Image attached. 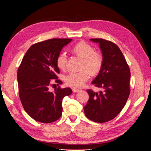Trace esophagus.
Returning <instances> with one entry per match:
<instances>
[{"mask_svg":"<svg viewBox=\"0 0 151 151\" xmlns=\"http://www.w3.org/2000/svg\"><path fill=\"white\" fill-rule=\"evenodd\" d=\"M81 91V90L78 89V88H73V91L74 93H77V92H78V91Z\"/></svg>","mask_w":151,"mask_h":151,"instance_id":"34e87169","label":"esophagus"}]
</instances>
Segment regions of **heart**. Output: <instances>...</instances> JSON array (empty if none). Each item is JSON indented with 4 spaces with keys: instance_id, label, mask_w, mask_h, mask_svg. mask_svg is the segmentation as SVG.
Segmentation results:
<instances>
[{
    "instance_id": "1",
    "label": "heart",
    "mask_w": 151,
    "mask_h": 151,
    "mask_svg": "<svg viewBox=\"0 0 151 151\" xmlns=\"http://www.w3.org/2000/svg\"><path fill=\"white\" fill-rule=\"evenodd\" d=\"M72 51L82 59L81 69L76 73H69L64 76L66 84L71 87H81L89 79L90 73L93 75L98 74L103 65V56L101 52L94 50L93 47L87 42H79L72 48ZM67 55L64 52H61L56 58V65L60 70L66 67Z\"/></svg>"
}]
</instances>
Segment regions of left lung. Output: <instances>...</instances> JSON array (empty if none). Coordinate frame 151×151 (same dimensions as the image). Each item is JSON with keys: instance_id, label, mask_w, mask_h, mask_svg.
<instances>
[{"instance_id": "left-lung-1", "label": "left lung", "mask_w": 151, "mask_h": 151, "mask_svg": "<svg viewBox=\"0 0 151 151\" xmlns=\"http://www.w3.org/2000/svg\"><path fill=\"white\" fill-rule=\"evenodd\" d=\"M90 40L99 43L104 60L101 70L91 83L103 91L88 90L89 99L84 111L86 116L93 122H107L120 113L128 99L130 70L116 44L103 38Z\"/></svg>"}]
</instances>
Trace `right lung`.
<instances>
[{
  "label": "right lung",
  "mask_w": 151,
  "mask_h": 151,
  "mask_svg": "<svg viewBox=\"0 0 151 151\" xmlns=\"http://www.w3.org/2000/svg\"><path fill=\"white\" fill-rule=\"evenodd\" d=\"M70 38H52L37 42L28 49L17 70L19 96L24 110L42 123L55 122L62 114V100L72 93L69 88L49 90L52 79L62 84L57 75L56 58Z\"/></svg>",
  "instance_id": "add662e5"
}]
</instances>
